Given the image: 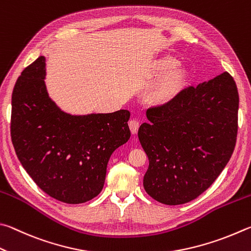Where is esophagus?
<instances>
[{
  "label": "esophagus",
  "instance_id": "1",
  "mask_svg": "<svg viewBox=\"0 0 251 251\" xmlns=\"http://www.w3.org/2000/svg\"><path fill=\"white\" fill-rule=\"evenodd\" d=\"M139 126H140V123H139L138 120H135V119H133V120H130L129 121V128L131 130V133H132V134L137 133L138 130H139Z\"/></svg>",
  "mask_w": 251,
  "mask_h": 251
}]
</instances>
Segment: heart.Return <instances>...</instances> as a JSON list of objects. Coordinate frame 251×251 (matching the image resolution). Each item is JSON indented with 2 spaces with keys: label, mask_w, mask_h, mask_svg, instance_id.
<instances>
[{
  "label": "heart",
  "mask_w": 251,
  "mask_h": 251,
  "mask_svg": "<svg viewBox=\"0 0 251 251\" xmlns=\"http://www.w3.org/2000/svg\"><path fill=\"white\" fill-rule=\"evenodd\" d=\"M172 56H163L154 64L156 73L163 74L153 83L148 94L150 102L154 105H166L184 90L188 81V70Z\"/></svg>",
  "instance_id": "b5f03b06"
}]
</instances>
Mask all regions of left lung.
Returning <instances> with one entry per match:
<instances>
[{"label": "left lung", "mask_w": 251, "mask_h": 251, "mask_svg": "<svg viewBox=\"0 0 251 251\" xmlns=\"http://www.w3.org/2000/svg\"><path fill=\"white\" fill-rule=\"evenodd\" d=\"M239 96L227 72L184 89L172 102L148 109L140 143L149 157L144 190L165 205L195 200L230 160L238 130Z\"/></svg>", "instance_id": "8db88e82"}]
</instances>
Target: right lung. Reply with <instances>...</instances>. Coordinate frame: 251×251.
<instances>
[{
	"instance_id": "add662e5",
	"label": "right lung",
	"mask_w": 251,
	"mask_h": 251,
	"mask_svg": "<svg viewBox=\"0 0 251 251\" xmlns=\"http://www.w3.org/2000/svg\"><path fill=\"white\" fill-rule=\"evenodd\" d=\"M45 66V57H38L13 89V146L47 195L67 204L85 203L102 190L110 156L130 139V112L72 116L61 111L48 96Z\"/></svg>"
}]
</instances>
